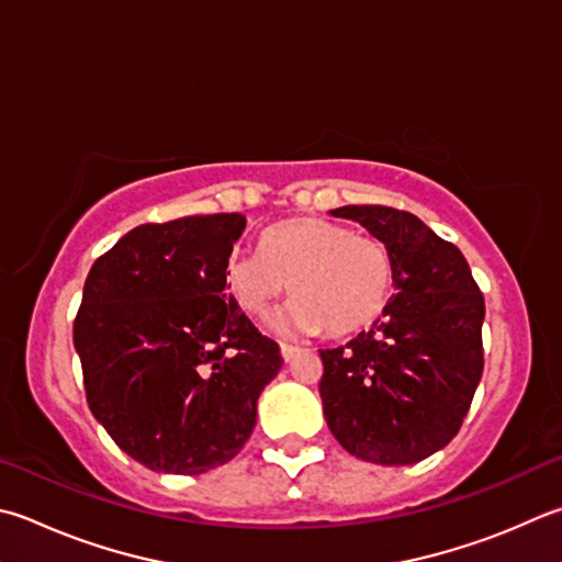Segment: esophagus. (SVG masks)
Segmentation results:
<instances>
[{"label":"esophagus","mask_w":562,"mask_h":562,"mask_svg":"<svg viewBox=\"0 0 562 562\" xmlns=\"http://www.w3.org/2000/svg\"><path fill=\"white\" fill-rule=\"evenodd\" d=\"M280 351H282V359H284V361H292L294 356L300 353V346H292V344H280Z\"/></svg>","instance_id":"1"}]
</instances>
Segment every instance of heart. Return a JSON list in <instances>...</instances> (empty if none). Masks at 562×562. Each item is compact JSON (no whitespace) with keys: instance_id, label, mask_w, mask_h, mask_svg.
Returning a JSON list of instances; mask_svg holds the SVG:
<instances>
[{"instance_id":"obj_1","label":"heart","mask_w":562,"mask_h":562,"mask_svg":"<svg viewBox=\"0 0 562 562\" xmlns=\"http://www.w3.org/2000/svg\"><path fill=\"white\" fill-rule=\"evenodd\" d=\"M226 284L250 316L268 314L292 284L297 297L274 319L278 331L353 334L383 314L393 290V260L381 240L304 216L265 233L262 252H231Z\"/></svg>"}]
</instances>
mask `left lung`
Wrapping results in <instances>:
<instances>
[{
	"instance_id": "left-lung-1",
	"label": "left lung",
	"mask_w": 562,
	"mask_h": 562,
	"mask_svg": "<svg viewBox=\"0 0 562 562\" xmlns=\"http://www.w3.org/2000/svg\"><path fill=\"white\" fill-rule=\"evenodd\" d=\"M393 260V297L369 331L322 349L319 395L331 435L363 462L401 467L459 432L482 381L484 297L452 243L407 211L341 206Z\"/></svg>"
}]
</instances>
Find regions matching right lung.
<instances>
[{"mask_svg":"<svg viewBox=\"0 0 562 562\" xmlns=\"http://www.w3.org/2000/svg\"><path fill=\"white\" fill-rule=\"evenodd\" d=\"M240 213L147 223L88 272L74 324L90 413L151 472L231 462L258 420L280 346L226 294Z\"/></svg>","mask_w":562,"mask_h":562,"instance_id":"1","label":"right lung"}]
</instances>
